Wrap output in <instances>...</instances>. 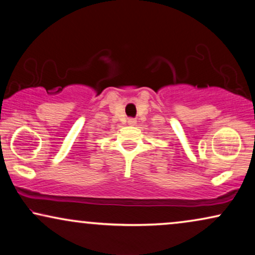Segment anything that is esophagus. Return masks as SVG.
Here are the masks:
<instances>
[{"label":"esophagus","mask_w":255,"mask_h":255,"mask_svg":"<svg viewBox=\"0 0 255 255\" xmlns=\"http://www.w3.org/2000/svg\"><path fill=\"white\" fill-rule=\"evenodd\" d=\"M127 124L129 126H135V125H136V120H135V119H128Z\"/></svg>","instance_id":"34e87169"}]
</instances>
